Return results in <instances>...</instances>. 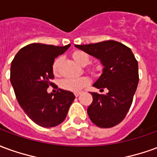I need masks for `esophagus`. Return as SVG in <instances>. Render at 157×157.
Masks as SVG:
<instances>
[{
    "label": "esophagus",
    "instance_id": "34e87169",
    "mask_svg": "<svg viewBox=\"0 0 157 157\" xmlns=\"http://www.w3.org/2000/svg\"><path fill=\"white\" fill-rule=\"evenodd\" d=\"M81 93H82V92H75V97H78V96L80 95V94H81Z\"/></svg>",
    "mask_w": 157,
    "mask_h": 157
}]
</instances>
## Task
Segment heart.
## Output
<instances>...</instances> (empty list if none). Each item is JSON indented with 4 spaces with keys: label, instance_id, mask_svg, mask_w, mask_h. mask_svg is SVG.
I'll return each instance as SVG.
<instances>
[{
    "label": "heart",
    "instance_id": "obj_1",
    "mask_svg": "<svg viewBox=\"0 0 157 157\" xmlns=\"http://www.w3.org/2000/svg\"><path fill=\"white\" fill-rule=\"evenodd\" d=\"M72 57L77 64L81 65H87L90 61V57L86 53L82 51H75L73 53ZM59 59H56L53 64V72L55 75H57L59 72ZM98 69L92 68L91 71L95 72ZM89 78L86 76H79V77H65L59 82L60 87L70 92H79L83 87L88 85Z\"/></svg>",
    "mask_w": 157,
    "mask_h": 157
}]
</instances>
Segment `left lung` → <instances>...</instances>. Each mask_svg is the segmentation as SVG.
I'll return each mask as SVG.
<instances>
[{
  "mask_svg": "<svg viewBox=\"0 0 157 157\" xmlns=\"http://www.w3.org/2000/svg\"><path fill=\"white\" fill-rule=\"evenodd\" d=\"M75 46L100 60L102 72L93 86L108 89L106 94L92 92L89 118L100 128H111L125 118L139 82L138 62L131 49L113 40Z\"/></svg>",
  "mask_w": 157,
  "mask_h": 157,
  "instance_id": "1",
  "label": "left lung"
}]
</instances>
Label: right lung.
I'll list each match as a JSON object with an SVG mask.
<instances>
[{"label":"right lung","instance_id":"1","mask_svg":"<svg viewBox=\"0 0 157 157\" xmlns=\"http://www.w3.org/2000/svg\"><path fill=\"white\" fill-rule=\"evenodd\" d=\"M70 46L31 44L21 48L12 62L10 80L19 105L42 127L60 124L75 98L71 92L60 88L55 93L47 92L54 78L55 59Z\"/></svg>","mask_w":157,"mask_h":157}]
</instances>
